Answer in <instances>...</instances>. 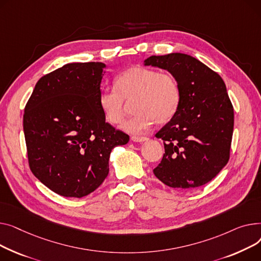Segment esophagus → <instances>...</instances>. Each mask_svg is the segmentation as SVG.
<instances>
[{
    "label": "esophagus",
    "mask_w": 261,
    "mask_h": 261,
    "mask_svg": "<svg viewBox=\"0 0 261 261\" xmlns=\"http://www.w3.org/2000/svg\"><path fill=\"white\" fill-rule=\"evenodd\" d=\"M132 141H134V142H144V141H146L147 140V138L146 137H137V136H133L132 138Z\"/></svg>",
    "instance_id": "esophagus-1"
}]
</instances>
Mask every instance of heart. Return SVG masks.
Masks as SVG:
<instances>
[{"label": "heart", "mask_w": 261, "mask_h": 261, "mask_svg": "<svg viewBox=\"0 0 261 261\" xmlns=\"http://www.w3.org/2000/svg\"><path fill=\"white\" fill-rule=\"evenodd\" d=\"M115 89L102 90L98 104L107 122L119 124L123 121L126 102H132L136 113L124 122L123 128L140 134L151 124L162 125L175 116L180 103V87L175 76L156 69L134 66L115 80Z\"/></svg>", "instance_id": "1"}]
</instances>
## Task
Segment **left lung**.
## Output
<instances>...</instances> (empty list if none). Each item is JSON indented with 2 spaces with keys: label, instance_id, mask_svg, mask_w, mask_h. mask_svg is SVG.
<instances>
[{
  "label": "left lung",
  "instance_id": "obj_1",
  "mask_svg": "<svg viewBox=\"0 0 261 261\" xmlns=\"http://www.w3.org/2000/svg\"><path fill=\"white\" fill-rule=\"evenodd\" d=\"M144 65L172 73L181 94L175 116L156 134L164 142V155L154 174L177 190L204 186L229 158L234 110L224 82L217 72L186 54L151 56Z\"/></svg>",
  "mask_w": 261,
  "mask_h": 261
}]
</instances>
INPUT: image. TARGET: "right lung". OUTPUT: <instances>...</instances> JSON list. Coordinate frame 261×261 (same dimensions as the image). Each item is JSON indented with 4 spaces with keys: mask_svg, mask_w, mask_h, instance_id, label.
Wrapping results in <instances>:
<instances>
[{
    "mask_svg": "<svg viewBox=\"0 0 261 261\" xmlns=\"http://www.w3.org/2000/svg\"><path fill=\"white\" fill-rule=\"evenodd\" d=\"M106 65L69 63L37 82L23 117L33 174L53 192L82 198L109 175L112 149L129 137L107 123L98 104Z\"/></svg>",
    "mask_w": 261,
    "mask_h": 261,
    "instance_id": "1",
    "label": "right lung"
}]
</instances>
